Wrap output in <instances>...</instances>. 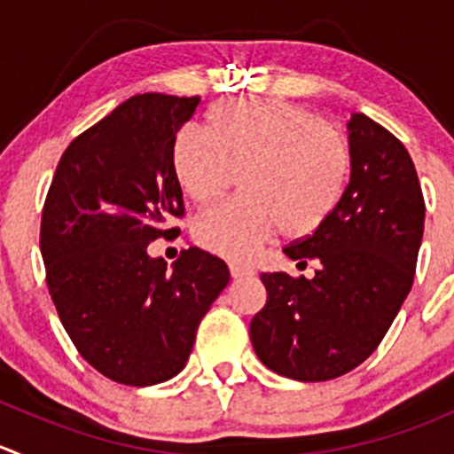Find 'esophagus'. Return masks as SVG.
Here are the masks:
<instances>
[{"mask_svg":"<svg viewBox=\"0 0 454 454\" xmlns=\"http://www.w3.org/2000/svg\"><path fill=\"white\" fill-rule=\"evenodd\" d=\"M231 275L235 277V279H241V277H248V275H253V268L250 266H246V263H239V262H232L231 266Z\"/></svg>","mask_w":454,"mask_h":454,"instance_id":"1","label":"esophagus"}]
</instances>
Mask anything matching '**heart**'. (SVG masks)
Segmentation results:
<instances>
[{
  "instance_id": "heart-1",
  "label": "heart",
  "mask_w": 454,
  "mask_h": 454,
  "mask_svg": "<svg viewBox=\"0 0 454 454\" xmlns=\"http://www.w3.org/2000/svg\"><path fill=\"white\" fill-rule=\"evenodd\" d=\"M173 168L197 204L241 177L244 200L223 201L192 222L201 248L250 259L277 231L303 237L324 226L350 175L348 144L319 115L281 99H232L208 115V133L179 130Z\"/></svg>"
}]
</instances>
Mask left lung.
I'll use <instances>...</instances> for the list:
<instances>
[{"instance_id": "1", "label": "left lung", "mask_w": 454, "mask_h": 454, "mask_svg": "<svg viewBox=\"0 0 454 454\" xmlns=\"http://www.w3.org/2000/svg\"><path fill=\"white\" fill-rule=\"evenodd\" d=\"M350 182L324 226L284 248L317 259L312 279L263 272L266 306L250 321L262 364L297 381H328L366 362L412 288L424 192L406 146L371 117L348 121Z\"/></svg>"}]
</instances>
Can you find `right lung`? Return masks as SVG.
Instances as JSON below:
<instances>
[{"mask_svg":"<svg viewBox=\"0 0 454 454\" xmlns=\"http://www.w3.org/2000/svg\"><path fill=\"white\" fill-rule=\"evenodd\" d=\"M200 97L144 92L70 142L42 213L46 284L70 341L95 371L124 386L170 380L191 357L200 321L231 272L188 248L173 270L148 244L184 217L173 144Z\"/></svg>","mask_w":454,"mask_h":454,"instance_id":"obj_1","label":"right lung"}]
</instances>
